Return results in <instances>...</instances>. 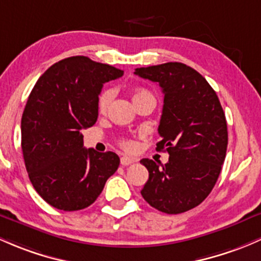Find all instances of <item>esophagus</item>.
<instances>
[{"mask_svg":"<svg viewBox=\"0 0 261 261\" xmlns=\"http://www.w3.org/2000/svg\"><path fill=\"white\" fill-rule=\"evenodd\" d=\"M133 162H134L133 158L127 157V155H124V157L120 158V165L122 166H129L130 163H133Z\"/></svg>","mask_w":261,"mask_h":261,"instance_id":"34e87169","label":"esophagus"}]
</instances>
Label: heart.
I'll return each instance as SVG.
<instances>
[{"mask_svg": "<svg viewBox=\"0 0 261 261\" xmlns=\"http://www.w3.org/2000/svg\"><path fill=\"white\" fill-rule=\"evenodd\" d=\"M113 98H114V90L113 89H104L99 94L98 100H96V109H98L99 114H104V113L108 111ZM132 98H133L134 104H138L141 101L146 100V99H154V96L146 89H136L133 91V96ZM120 146L127 150H132L134 148V143L130 139H122L120 141Z\"/></svg>", "mask_w": 261, "mask_h": 261, "instance_id": "b5f03b06", "label": "heart"}]
</instances>
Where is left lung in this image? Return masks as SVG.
Wrapping results in <instances>:
<instances>
[{
    "label": "left lung",
    "mask_w": 261,
    "mask_h": 261,
    "mask_svg": "<svg viewBox=\"0 0 261 261\" xmlns=\"http://www.w3.org/2000/svg\"><path fill=\"white\" fill-rule=\"evenodd\" d=\"M160 84L163 98L157 150L170 154L166 165L143 158L149 178L141 191L152 207L181 214L200 205L214 189L227 148V124L216 93L205 77L182 63L136 69Z\"/></svg>",
    "instance_id": "left-lung-1"
}]
</instances>
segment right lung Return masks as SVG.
<instances>
[{
	"mask_svg": "<svg viewBox=\"0 0 261 261\" xmlns=\"http://www.w3.org/2000/svg\"><path fill=\"white\" fill-rule=\"evenodd\" d=\"M123 70L71 56L51 65L35 84L21 119V147L36 192L58 210L90 206L119 167L114 152L83 146L82 130L98 119L96 100L104 83Z\"/></svg>",
	"mask_w": 261,
	"mask_h": 261,
	"instance_id": "right-lung-1",
	"label": "right lung"
}]
</instances>
